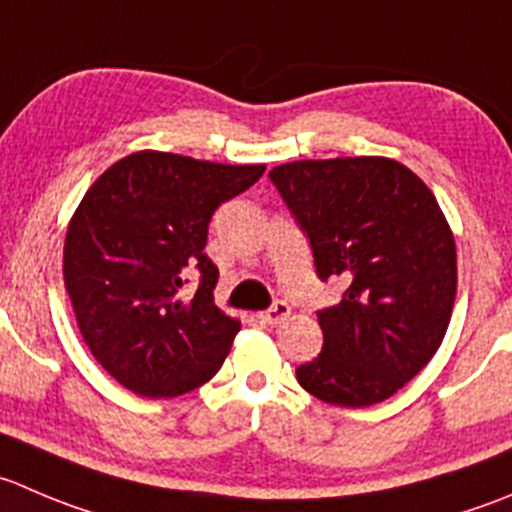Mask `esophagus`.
Listing matches in <instances>:
<instances>
[{"label": "esophagus", "instance_id": "obj_1", "mask_svg": "<svg viewBox=\"0 0 512 512\" xmlns=\"http://www.w3.org/2000/svg\"><path fill=\"white\" fill-rule=\"evenodd\" d=\"M257 317H260L262 322H267V325H280L282 320H287V317H290V305H287V302H275L270 310L260 312Z\"/></svg>", "mask_w": 512, "mask_h": 512}]
</instances>
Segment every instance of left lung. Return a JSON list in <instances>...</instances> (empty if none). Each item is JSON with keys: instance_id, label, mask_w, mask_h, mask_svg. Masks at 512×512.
<instances>
[{"instance_id": "1", "label": "left lung", "mask_w": 512, "mask_h": 512, "mask_svg": "<svg viewBox=\"0 0 512 512\" xmlns=\"http://www.w3.org/2000/svg\"><path fill=\"white\" fill-rule=\"evenodd\" d=\"M270 180L310 237L317 275L350 282L317 312L325 340L297 382L340 408L393 398L433 360L453 317L458 252L438 200L377 155L285 162Z\"/></svg>"}]
</instances>
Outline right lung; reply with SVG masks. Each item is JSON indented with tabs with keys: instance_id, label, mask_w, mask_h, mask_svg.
<instances>
[{
	"instance_id": "obj_1",
	"label": "right lung",
	"mask_w": 512,
	"mask_h": 512,
	"mask_svg": "<svg viewBox=\"0 0 512 512\" xmlns=\"http://www.w3.org/2000/svg\"><path fill=\"white\" fill-rule=\"evenodd\" d=\"M265 165H222L140 150L84 192L64 237V290L94 360L142 398H177L215 377L240 320L215 305L205 255L217 207L255 185ZM197 264L196 297H176Z\"/></svg>"
}]
</instances>
